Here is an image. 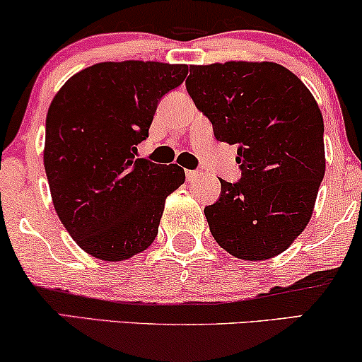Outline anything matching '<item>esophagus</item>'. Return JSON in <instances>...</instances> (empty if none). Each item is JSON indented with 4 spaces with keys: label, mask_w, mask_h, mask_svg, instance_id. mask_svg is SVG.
<instances>
[{
    "label": "esophagus",
    "mask_w": 362,
    "mask_h": 362,
    "mask_svg": "<svg viewBox=\"0 0 362 362\" xmlns=\"http://www.w3.org/2000/svg\"><path fill=\"white\" fill-rule=\"evenodd\" d=\"M203 176V173L201 171H186V177H187V181H194V180H199V177Z\"/></svg>",
    "instance_id": "1"
}]
</instances>
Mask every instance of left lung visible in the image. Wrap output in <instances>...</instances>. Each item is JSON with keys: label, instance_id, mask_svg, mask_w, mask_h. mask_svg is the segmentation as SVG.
Masks as SVG:
<instances>
[{"label": "left lung", "instance_id": "obj_1", "mask_svg": "<svg viewBox=\"0 0 362 362\" xmlns=\"http://www.w3.org/2000/svg\"><path fill=\"white\" fill-rule=\"evenodd\" d=\"M186 89L218 141L238 144L241 180L221 181L204 214L229 255L262 261L288 250L311 219L325 177V123L304 83L278 63L189 66Z\"/></svg>", "mask_w": 362, "mask_h": 362}]
</instances>
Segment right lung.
<instances>
[{"label":"right lung","mask_w":362,"mask_h":362,"mask_svg":"<svg viewBox=\"0 0 362 362\" xmlns=\"http://www.w3.org/2000/svg\"><path fill=\"white\" fill-rule=\"evenodd\" d=\"M186 64L121 61L69 78L46 116L45 170L58 218L88 255L123 261L151 246L164 201L185 182L177 164L136 159L158 103Z\"/></svg>","instance_id":"obj_1"}]
</instances>
